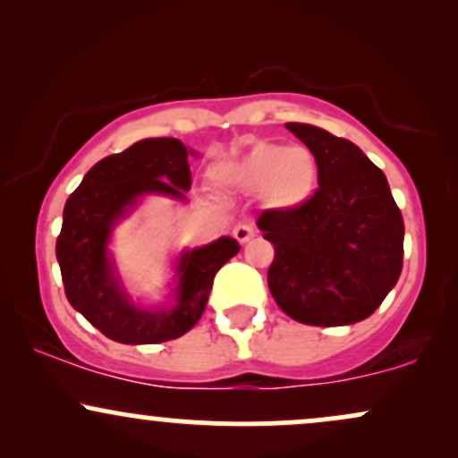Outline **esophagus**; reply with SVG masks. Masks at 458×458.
Masks as SVG:
<instances>
[{"label":"esophagus","mask_w":458,"mask_h":458,"mask_svg":"<svg viewBox=\"0 0 458 458\" xmlns=\"http://www.w3.org/2000/svg\"><path fill=\"white\" fill-rule=\"evenodd\" d=\"M254 224L251 222H241V224H236V228H234V236H236V241H239V243H245V241H250L251 236H254Z\"/></svg>","instance_id":"obj_1"}]
</instances>
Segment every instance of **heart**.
Segmentation results:
<instances>
[{
  "label": "heart",
  "instance_id": "1",
  "mask_svg": "<svg viewBox=\"0 0 458 458\" xmlns=\"http://www.w3.org/2000/svg\"><path fill=\"white\" fill-rule=\"evenodd\" d=\"M317 159L306 146L259 141L239 159L219 167L225 185L243 193H265L273 207H297L317 185Z\"/></svg>",
  "mask_w": 458,
  "mask_h": 458
}]
</instances>
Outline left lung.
Returning <instances> with one entry per match:
<instances>
[{
    "label": "left lung",
    "instance_id": "1",
    "mask_svg": "<svg viewBox=\"0 0 458 458\" xmlns=\"http://www.w3.org/2000/svg\"><path fill=\"white\" fill-rule=\"evenodd\" d=\"M317 159L318 187L291 208H267L259 228L276 247L267 273L284 312L314 327L370 317L403 271L404 224L387 178L353 141L288 123Z\"/></svg>",
    "mask_w": 458,
    "mask_h": 458
}]
</instances>
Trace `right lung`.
I'll return each instance as SVG.
<instances>
[{
    "mask_svg": "<svg viewBox=\"0 0 458 458\" xmlns=\"http://www.w3.org/2000/svg\"><path fill=\"white\" fill-rule=\"evenodd\" d=\"M187 157L185 144L178 140H141L98 161L66 199L55 243L66 299L115 343L157 344L187 334L207 308L215 273L241 250L236 239L224 236L182 254L174 310H138L120 291L107 259L112 224L141 193L185 198L191 187Z\"/></svg>",
    "mask_w": 458,
    "mask_h": 458,
    "instance_id": "right-lung-1",
    "label": "right lung"
}]
</instances>
